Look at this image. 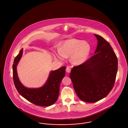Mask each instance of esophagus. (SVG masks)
Listing matches in <instances>:
<instances>
[{"instance_id": "1", "label": "esophagus", "mask_w": 128, "mask_h": 128, "mask_svg": "<svg viewBox=\"0 0 128 128\" xmlns=\"http://www.w3.org/2000/svg\"><path fill=\"white\" fill-rule=\"evenodd\" d=\"M70 71H71V69L69 67H68L66 69V72H68V73H70Z\"/></svg>"}]
</instances>
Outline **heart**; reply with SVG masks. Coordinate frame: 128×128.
I'll use <instances>...</instances> for the list:
<instances>
[{
    "label": "heart",
    "instance_id": "obj_1",
    "mask_svg": "<svg viewBox=\"0 0 128 128\" xmlns=\"http://www.w3.org/2000/svg\"><path fill=\"white\" fill-rule=\"evenodd\" d=\"M56 57L63 60L70 57L71 61L74 65H81L89 58L92 52V46L86 41L76 39H70L60 44Z\"/></svg>",
    "mask_w": 128,
    "mask_h": 128
}]
</instances>
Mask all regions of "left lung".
Returning <instances> with one entry per match:
<instances>
[{
	"label": "left lung",
	"mask_w": 128,
	"mask_h": 128,
	"mask_svg": "<svg viewBox=\"0 0 128 128\" xmlns=\"http://www.w3.org/2000/svg\"><path fill=\"white\" fill-rule=\"evenodd\" d=\"M97 49L84 63L74 66L70 73L74 90L82 100L94 103L112 90L118 70V60L110 44L99 35Z\"/></svg>",
	"instance_id": "1"
}]
</instances>
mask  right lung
Segmentation results:
<instances>
[{"mask_svg": "<svg viewBox=\"0 0 128 128\" xmlns=\"http://www.w3.org/2000/svg\"><path fill=\"white\" fill-rule=\"evenodd\" d=\"M22 52L23 49L14 58L12 65L14 82L18 92L27 100L36 106H47L53 105L58 98L60 84L65 76L66 66L50 71L46 83L42 87L28 88L20 81L17 72V66Z\"/></svg>", "mask_w": 128, "mask_h": 128, "instance_id": "1", "label": "right lung"}]
</instances>
